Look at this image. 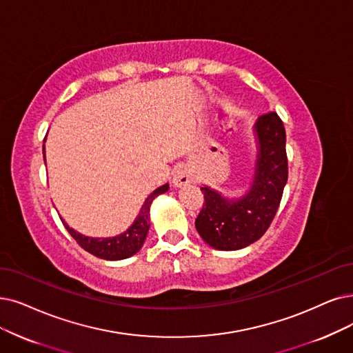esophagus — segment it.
<instances>
[{
  "mask_svg": "<svg viewBox=\"0 0 353 353\" xmlns=\"http://www.w3.org/2000/svg\"><path fill=\"white\" fill-rule=\"evenodd\" d=\"M192 181L194 179H192L188 169L187 168H181V169H178V171H175L174 178H172V184L175 187H184V185L191 184Z\"/></svg>",
  "mask_w": 353,
  "mask_h": 353,
  "instance_id": "34e87169",
  "label": "esophagus"
}]
</instances>
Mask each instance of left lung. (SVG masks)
Segmentation results:
<instances>
[{"mask_svg":"<svg viewBox=\"0 0 353 353\" xmlns=\"http://www.w3.org/2000/svg\"><path fill=\"white\" fill-rule=\"evenodd\" d=\"M256 162L250 187L242 196L228 199L201 187L204 205L195 228L203 241L219 250H237L256 242L272 223L288 179L285 129L276 112L261 116L253 124Z\"/></svg>","mask_w":353,"mask_h":353,"instance_id":"obj_1","label":"left lung"}]
</instances>
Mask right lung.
<instances>
[{
    "label": "right lung",
    "mask_w": 353,
    "mask_h": 353,
    "mask_svg": "<svg viewBox=\"0 0 353 353\" xmlns=\"http://www.w3.org/2000/svg\"><path fill=\"white\" fill-rule=\"evenodd\" d=\"M43 159L46 161L45 145H43ZM168 190H169V184H163L162 187L154 190L145 200V204L142 205V208H140V213L130 228L117 236L90 237V236L78 233L72 228H69L65 221H63V225L82 249H85L87 252L91 253V255L97 258H101L105 261H121L125 258H130L134 255V253H137L140 249H142L145 243V239L150 228V205L153 200L157 199L158 195L165 194Z\"/></svg>",
    "instance_id": "obj_1"
}]
</instances>
